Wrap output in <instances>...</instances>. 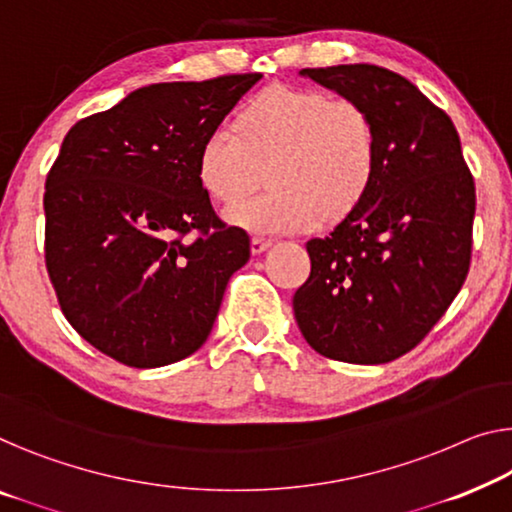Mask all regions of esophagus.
Returning a JSON list of instances; mask_svg holds the SVG:
<instances>
[{
  "instance_id": "esophagus-1",
  "label": "esophagus",
  "mask_w": 512,
  "mask_h": 512,
  "mask_svg": "<svg viewBox=\"0 0 512 512\" xmlns=\"http://www.w3.org/2000/svg\"><path fill=\"white\" fill-rule=\"evenodd\" d=\"M271 239H264V236H253V241H250V250H253V255H262L266 248L271 246Z\"/></svg>"
}]
</instances>
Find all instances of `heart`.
I'll return each mask as SVG.
<instances>
[{"instance_id": "b5f03b06", "label": "heart", "mask_w": 512, "mask_h": 512, "mask_svg": "<svg viewBox=\"0 0 512 512\" xmlns=\"http://www.w3.org/2000/svg\"><path fill=\"white\" fill-rule=\"evenodd\" d=\"M377 124L354 98L317 89L269 87L236 119L218 126L197 151V179L213 202L234 204L269 167L271 193L225 211L253 234H294L354 211L377 172Z\"/></svg>"}]
</instances>
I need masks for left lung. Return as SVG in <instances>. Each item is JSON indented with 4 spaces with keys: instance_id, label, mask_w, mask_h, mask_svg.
Returning a JSON list of instances; mask_svg holds the SVG:
<instances>
[{
    "instance_id": "obj_1",
    "label": "left lung",
    "mask_w": 512,
    "mask_h": 512,
    "mask_svg": "<svg viewBox=\"0 0 512 512\" xmlns=\"http://www.w3.org/2000/svg\"><path fill=\"white\" fill-rule=\"evenodd\" d=\"M377 124V172L363 202L305 243L310 278L294 317L326 358L379 365L421 342L471 262L476 188L451 117L407 78L372 64L303 68Z\"/></svg>"
}]
</instances>
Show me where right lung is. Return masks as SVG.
<instances>
[{
  "instance_id": "obj_1",
  "label": "right lung",
  "mask_w": 512,
  "mask_h": 512,
  "mask_svg": "<svg viewBox=\"0 0 512 512\" xmlns=\"http://www.w3.org/2000/svg\"><path fill=\"white\" fill-rule=\"evenodd\" d=\"M259 78L135 89L61 142L45 179V266L68 324L114 361L142 370L197 352L250 259V236L200 186L197 151Z\"/></svg>"
}]
</instances>
